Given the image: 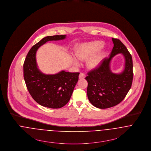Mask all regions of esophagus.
Instances as JSON below:
<instances>
[{
	"instance_id": "obj_1",
	"label": "esophagus",
	"mask_w": 151,
	"mask_h": 151,
	"mask_svg": "<svg viewBox=\"0 0 151 151\" xmlns=\"http://www.w3.org/2000/svg\"><path fill=\"white\" fill-rule=\"evenodd\" d=\"M85 77H86V75L84 73H81L79 74V79H84L85 78Z\"/></svg>"
}]
</instances>
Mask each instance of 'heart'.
<instances>
[{
	"mask_svg": "<svg viewBox=\"0 0 151 151\" xmlns=\"http://www.w3.org/2000/svg\"><path fill=\"white\" fill-rule=\"evenodd\" d=\"M104 43L101 41H94L87 42L79 45L76 50V57L80 60H86L91 55L100 50L103 47ZM106 52L104 51H99L94 54L87 60V65L89 68L95 69L98 67L106 56ZM73 63L76 66L80 65L79 60L75 58H73Z\"/></svg>",
	"mask_w": 151,
	"mask_h": 151,
	"instance_id": "b5f03b06",
	"label": "heart"
}]
</instances>
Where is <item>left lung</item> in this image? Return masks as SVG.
Wrapping results in <instances>:
<instances>
[{
	"label": "left lung",
	"mask_w": 151,
	"mask_h": 151,
	"mask_svg": "<svg viewBox=\"0 0 151 151\" xmlns=\"http://www.w3.org/2000/svg\"><path fill=\"white\" fill-rule=\"evenodd\" d=\"M114 45L109 58H104L100 65L88 72L86 80L88 82L87 94L94 106L105 109L114 106L123 100L130 90L133 79L132 57L123 43L112 38ZM122 53L125 59L124 70L114 74L110 69L112 58Z\"/></svg>",
	"instance_id": "1"
}]
</instances>
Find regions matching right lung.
<instances>
[{
	"label": "right lung",
	"mask_w": 151,
	"mask_h": 151,
	"mask_svg": "<svg viewBox=\"0 0 151 151\" xmlns=\"http://www.w3.org/2000/svg\"><path fill=\"white\" fill-rule=\"evenodd\" d=\"M65 38V35L43 38L29 51L24 63V78L29 93L37 103L47 108H60L67 104L78 81L79 73L62 70L54 75L44 74L37 66L36 52L49 41Z\"/></svg>",
	"instance_id": "1"
}]
</instances>
